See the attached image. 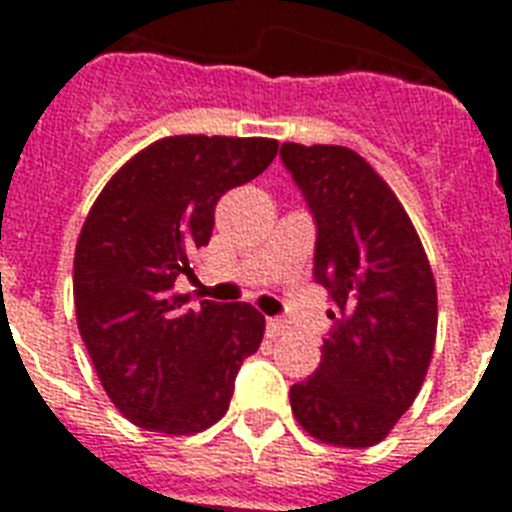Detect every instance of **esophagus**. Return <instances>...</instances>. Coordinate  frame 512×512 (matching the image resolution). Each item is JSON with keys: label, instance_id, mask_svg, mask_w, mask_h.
Returning <instances> with one entry per match:
<instances>
[{"label": "esophagus", "instance_id": "1", "mask_svg": "<svg viewBox=\"0 0 512 512\" xmlns=\"http://www.w3.org/2000/svg\"><path fill=\"white\" fill-rule=\"evenodd\" d=\"M265 332H268V337H271V340H279V337H284L289 332V324L284 319H268V324H265Z\"/></svg>", "mask_w": 512, "mask_h": 512}]
</instances>
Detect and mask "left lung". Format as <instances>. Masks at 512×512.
<instances>
[{"instance_id":"obj_1","label":"left lung","mask_w":512,"mask_h":512,"mask_svg":"<svg viewBox=\"0 0 512 512\" xmlns=\"http://www.w3.org/2000/svg\"><path fill=\"white\" fill-rule=\"evenodd\" d=\"M281 159L316 217L313 273L335 303L319 369L289 390L292 414L321 444H380L417 398L433 358L438 297L428 255L364 156L284 143Z\"/></svg>"}]
</instances>
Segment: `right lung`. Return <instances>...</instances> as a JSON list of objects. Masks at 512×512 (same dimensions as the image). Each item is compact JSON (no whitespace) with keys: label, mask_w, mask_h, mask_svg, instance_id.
I'll list each match as a JSON object with an SVG mask.
<instances>
[{"label":"right lung","mask_w":512,"mask_h":512,"mask_svg":"<svg viewBox=\"0 0 512 512\" xmlns=\"http://www.w3.org/2000/svg\"><path fill=\"white\" fill-rule=\"evenodd\" d=\"M276 154L271 138L172 135L122 164L92 204L74 255L76 324L100 385L138 428L193 436L228 412L265 316L212 300L193 311L175 279L193 276L220 196Z\"/></svg>","instance_id":"add662e5"}]
</instances>
